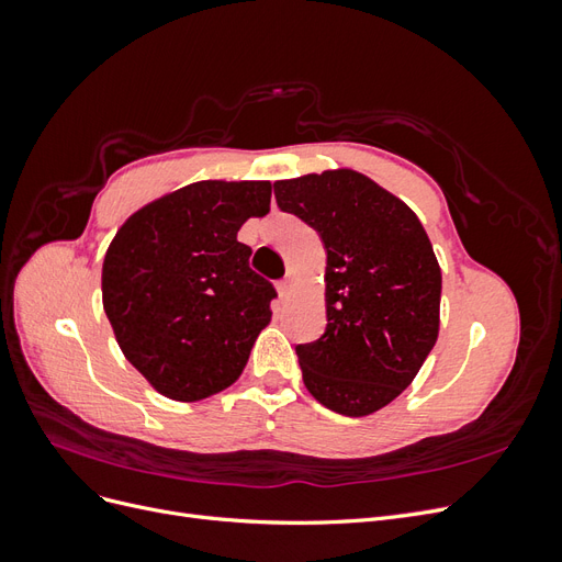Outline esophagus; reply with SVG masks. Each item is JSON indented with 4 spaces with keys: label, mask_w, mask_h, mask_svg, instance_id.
Wrapping results in <instances>:
<instances>
[{
    "label": "esophagus",
    "mask_w": 562,
    "mask_h": 562,
    "mask_svg": "<svg viewBox=\"0 0 562 562\" xmlns=\"http://www.w3.org/2000/svg\"><path fill=\"white\" fill-rule=\"evenodd\" d=\"M277 291H279L281 300H291V295H293V279L285 277L283 281H279L277 283Z\"/></svg>",
    "instance_id": "34e87169"
}]
</instances>
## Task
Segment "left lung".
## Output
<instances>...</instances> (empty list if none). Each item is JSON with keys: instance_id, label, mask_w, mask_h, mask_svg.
I'll return each mask as SVG.
<instances>
[{"instance_id": "left-lung-1", "label": "left lung", "mask_w": 562, "mask_h": 562, "mask_svg": "<svg viewBox=\"0 0 562 562\" xmlns=\"http://www.w3.org/2000/svg\"><path fill=\"white\" fill-rule=\"evenodd\" d=\"M283 213L326 248V333L297 345L304 386L363 417L407 389L438 337L440 267L419 217L370 178L339 168L274 182Z\"/></svg>"}]
</instances>
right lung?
Returning <instances> with one entry per match:
<instances>
[{
  "label": "right lung",
  "instance_id": "right-lung-1",
  "mask_svg": "<svg viewBox=\"0 0 562 562\" xmlns=\"http://www.w3.org/2000/svg\"><path fill=\"white\" fill-rule=\"evenodd\" d=\"M267 180H203L133 213L103 262V307L133 368L173 401H201L239 380L271 318L274 285L236 241L269 213Z\"/></svg>",
  "mask_w": 562,
  "mask_h": 562
}]
</instances>
